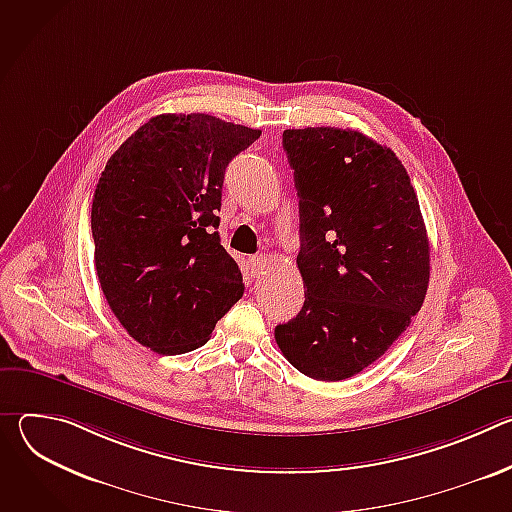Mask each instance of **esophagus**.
Returning a JSON list of instances; mask_svg holds the SVG:
<instances>
[{"label":"esophagus","instance_id":"esophagus-1","mask_svg":"<svg viewBox=\"0 0 512 512\" xmlns=\"http://www.w3.org/2000/svg\"><path fill=\"white\" fill-rule=\"evenodd\" d=\"M249 267H251V273L253 275H261L267 267V259L263 255H257V257H251L249 259Z\"/></svg>","mask_w":512,"mask_h":512}]
</instances>
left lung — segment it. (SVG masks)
Instances as JSON below:
<instances>
[{
  "label": "left lung",
  "mask_w": 512,
  "mask_h": 512,
  "mask_svg": "<svg viewBox=\"0 0 512 512\" xmlns=\"http://www.w3.org/2000/svg\"><path fill=\"white\" fill-rule=\"evenodd\" d=\"M300 196V314L275 328L316 381L358 375L407 330L429 283V241L399 158L352 129H285Z\"/></svg>",
  "instance_id": "1"
}]
</instances>
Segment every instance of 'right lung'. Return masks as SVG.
Segmentation results:
<instances>
[{"instance_id":"right-lung-1","label":"right lung","mask_w":512,"mask_h":512,"mask_svg":"<svg viewBox=\"0 0 512 512\" xmlns=\"http://www.w3.org/2000/svg\"><path fill=\"white\" fill-rule=\"evenodd\" d=\"M259 135L206 113L158 115L99 178L91 231L103 296L127 334L158 354L206 344L243 296L216 210L229 162Z\"/></svg>"}]
</instances>
